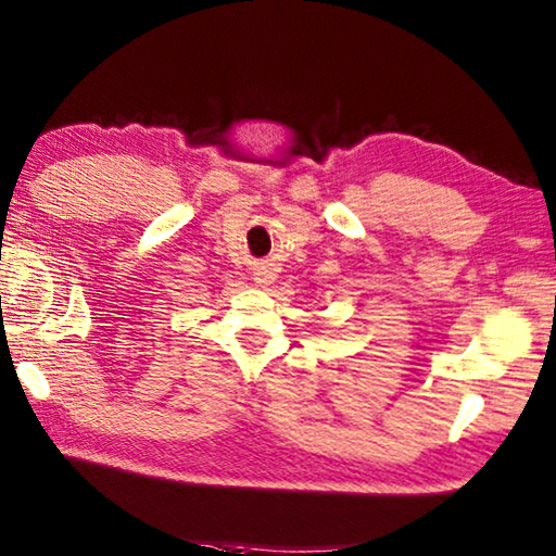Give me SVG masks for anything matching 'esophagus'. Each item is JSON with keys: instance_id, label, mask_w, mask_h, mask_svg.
Wrapping results in <instances>:
<instances>
[{"instance_id": "obj_1", "label": "esophagus", "mask_w": 556, "mask_h": 556, "mask_svg": "<svg viewBox=\"0 0 556 556\" xmlns=\"http://www.w3.org/2000/svg\"><path fill=\"white\" fill-rule=\"evenodd\" d=\"M252 279H255V287H269L271 281L277 279V269L271 265H260L255 271H252Z\"/></svg>"}]
</instances>
